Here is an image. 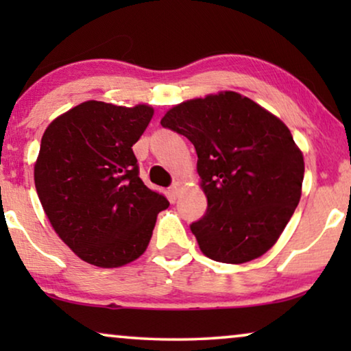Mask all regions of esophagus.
<instances>
[{
  "label": "esophagus",
  "instance_id": "34e87169",
  "mask_svg": "<svg viewBox=\"0 0 351 351\" xmlns=\"http://www.w3.org/2000/svg\"><path fill=\"white\" fill-rule=\"evenodd\" d=\"M182 190H184V184H182V182H176V184L174 185H172L171 186V196H172V198H177V196H179L180 193H182Z\"/></svg>",
  "mask_w": 351,
  "mask_h": 351
}]
</instances>
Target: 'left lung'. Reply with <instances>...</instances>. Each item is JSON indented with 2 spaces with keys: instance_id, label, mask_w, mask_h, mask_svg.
Masks as SVG:
<instances>
[{
  "instance_id": "obj_1",
  "label": "left lung",
  "mask_w": 351,
  "mask_h": 351,
  "mask_svg": "<svg viewBox=\"0 0 351 351\" xmlns=\"http://www.w3.org/2000/svg\"><path fill=\"white\" fill-rule=\"evenodd\" d=\"M161 126L195 145L208 210L191 223L201 252L246 263L275 246L302 196L304 153L285 123L249 97L220 90L177 104Z\"/></svg>"
}]
</instances>
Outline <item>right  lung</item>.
<instances>
[{
  "instance_id": "add662e5",
  "label": "right lung",
  "mask_w": 351,
  "mask_h": 351,
  "mask_svg": "<svg viewBox=\"0 0 351 351\" xmlns=\"http://www.w3.org/2000/svg\"><path fill=\"white\" fill-rule=\"evenodd\" d=\"M153 113L147 104L86 100L43 134L35 161L41 206L62 241L90 265L117 268L141 257L169 206L138 177L132 152Z\"/></svg>"
}]
</instances>
